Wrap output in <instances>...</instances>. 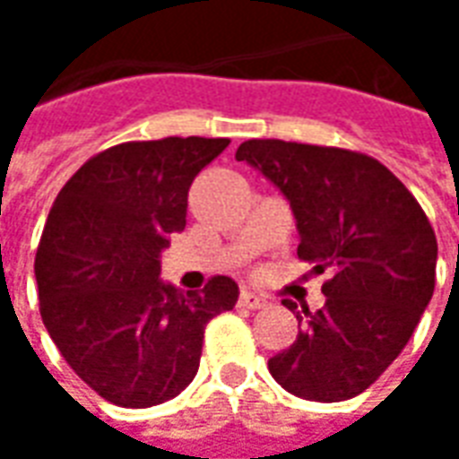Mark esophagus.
Returning <instances> with one entry per match:
<instances>
[{"instance_id": "1", "label": "esophagus", "mask_w": 459, "mask_h": 459, "mask_svg": "<svg viewBox=\"0 0 459 459\" xmlns=\"http://www.w3.org/2000/svg\"><path fill=\"white\" fill-rule=\"evenodd\" d=\"M238 306L251 307V310H258V307L265 306V298L258 296V293H253V290H243V293L238 296Z\"/></svg>"}]
</instances>
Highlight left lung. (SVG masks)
Segmentation results:
<instances>
[{
    "instance_id": "left-lung-1",
    "label": "left lung",
    "mask_w": 459,
    "mask_h": 459,
    "mask_svg": "<svg viewBox=\"0 0 459 459\" xmlns=\"http://www.w3.org/2000/svg\"><path fill=\"white\" fill-rule=\"evenodd\" d=\"M271 178L298 221V258L330 271L325 306L303 307L290 348L268 360L298 397L341 403L373 385L408 345L435 290L437 238L425 211L368 153L281 139L236 152ZM296 313L293 300H283Z\"/></svg>"
}]
</instances>
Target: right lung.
<instances>
[{
  "instance_id": "add662e5",
  "label": "right lung",
  "mask_w": 459,
  "mask_h": 459,
  "mask_svg": "<svg viewBox=\"0 0 459 459\" xmlns=\"http://www.w3.org/2000/svg\"><path fill=\"white\" fill-rule=\"evenodd\" d=\"M229 139L126 141L64 184L41 233L39 313L64 360L118 408H152L198 370L208 320L238 285L213 275L181 293L159 281L161 251L186 229L188 188Z\"/></svg>"
}]
</instances>
